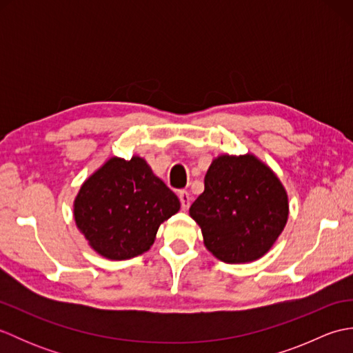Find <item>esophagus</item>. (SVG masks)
Returning <instances> with one entry per match:
<instances>
[{
	"label": "esophagus",
	"instance_id": "34e87169",
	"mask_svg": "<svg viewBox=\"0 0 353 353\" xmlns=\"http://www.w3.org/2000/svg\"><path fill=\"white\" fill-rule=\"evenodd\" d=\"M179 200H181L183 211H188V208L191 205V194L188 191H179Z\"/></svg>",
	"mask_w": 353,
	"mask_h": 353
}]
</instances>
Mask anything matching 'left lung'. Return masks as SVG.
<instances>
[{
    "instance_id": "left-lung-1",
    "label": "left lung",
    "mask_w": 353,
    "mask_h": 353,
    "mask_svg": "<svg viewBox=\"0 0 353 353\" xmlns=\"http://www.w3.org/2000/svg\"><path fill=\"white\" fill-rule=\"evenodd\" d=\"M288 196L273 170L254 154H220L205 191L190 208L206 249L228 264L264 256L288 220Z\"/></svg>"
}]
</instances>
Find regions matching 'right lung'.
<instances>
[{
  "label": "right lung",
  "instance_id": "right-lung-1",
  "mask_svg": "<svg viewBox=\"0 0 353 353\" xmlns=\"http://www.w3.org/2000/svg\"><path fill=\"white\" fill-rule=\"evenodd\" d=\"M181 201L139 156L110 157L89 176L74 200V220L88 244L112 261L138 256Z\"/></svg>",
  "mask_w": 353,
  "mask_h": 353
}]
</instances>
